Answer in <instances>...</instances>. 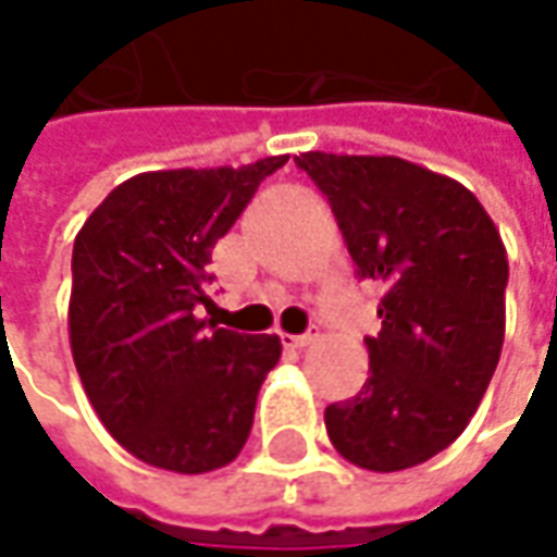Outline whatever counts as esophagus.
Masks as SVG:
<instances>
[{
	"label": "esophagus",
	"mask_w": 557,
	"mask_h": 557,
	"mask_svg": "<svg viewBox=\"0 0 557 557\" xmlns=\"http://www.w3.org/2000/svg\"><path fill=\"white\" fill-rule=\"evenodd\" d=\"M320 333H301V336H293V333H283V345H289V348H308L311 342H317Z\"/></svg>",
	"instance_id": "obj_1"
}]
</instances>
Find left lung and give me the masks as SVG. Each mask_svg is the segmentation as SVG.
<instances>
[{"label":"left lung","mask_w":557,"mask_h":557,"mask_svg":"<svg viewBox=\"0 0 557 557\" xmlns=\"http://www.w3.org/2000/svg\"><path fill=\"white\" fill-rule=\"evenodd\" d=\"M333 206L357 277L385 283L370 379L330 404L348 462L412 469L447 450L487 392L506 338L508 259L469 187L400 157H296Z\"/></svg>","instance_id":"1"}]
</instances>
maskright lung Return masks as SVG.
Masks as SVG:
<instances>
[{
	"instance_id": "right-lung-1",
	"label": "right lung",
	"mask_w": 557,
	"mask_h": 557,
	"mask_svg": "<svg viewBox=\"0 0 557 557\" xmlns=\"http://www.w3.org/2000/svg\"><path fill=\"white\" fill-rule=\"evenodd\" d=\"M289 157L141 172L107 194L73 243L70 348L104 429L147 466L178 474L237 459L277 336L197 317L209 261L259 184Z\"/></svg>"
}]
</instances>
